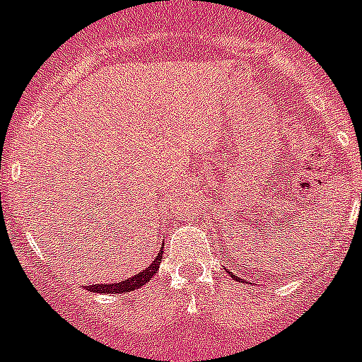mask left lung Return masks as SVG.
Here are the masks:
<instances>
[{
	"label": "left lung",
	"mask_w": 362,
	"mask_h": 362,
	"mask_svg": "<svg viewBox=\"0 0 362 362\" xmlns=\"http://www.w3.org/2000/svg\"><path fill=\"white\" fill-rule=\"evenodd\" d=\"M233 279H235V281H242V279H238V276H235V275H233Z\"/></svg>",
	"instance_id": "8db88e82"
}]
</instances>
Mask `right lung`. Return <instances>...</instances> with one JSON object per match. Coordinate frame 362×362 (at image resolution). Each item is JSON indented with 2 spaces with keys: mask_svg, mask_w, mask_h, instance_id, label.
<instances>
[{
  "mask_svg": "<svg viewBox=\"0 0 362 362\" xmlns=\"http://www.w3.org/2000/svg\"><path fill=\"white\" fill-rule=\"evenodd\" d=\"M162 251L158 253L153 264H151L149 268L142 269V272L138 273V275L129 276V279H124L122 282H116V284H93L87 286V290L94 291V293H127V291L138 290V288H142L146 282H149L153 279V275H156L160 268V262H162Z\"/></svg>",
  "mask_w": 362,
  "mask_h": 362,
  "instance_id": "add662e5",
  "label": "right lung"
}]
</instances>
